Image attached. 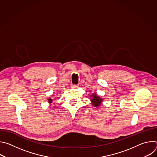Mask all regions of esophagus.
Instances as JSON below:
<instances>
[{
	"label": "esophagus",
	"mask_w": 157,
	"mask_h": 157,
	"mask_svg": "<svg viewBox=\"0 0 157 157\" xmlns=\"http://www.w3.org/2000/svg\"><path fill=\"white\" fill-rule=\"evenodd\" d=\"M79 87V84H77V85H72L71 86V88L73 89H77Z\"/></svg>",
	"instance_id": "esophagus-1"
}]
</instances>
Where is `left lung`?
Instances as JSON below:
<instances>
[{"mask_svg": "<svg viewBox=\"0 0 157 157\" xmlns=\"http://www.w3.org/2000/svg\"><path fill=\"white\" fill-rule=\"evenodd\" d=\"M90 101L91 102V104L96 108H99L101 104H102L103 99L100 96H98L96 93H93L92 96H91Z\"/></svg>", "mask_w": 157, "mask_h": 157, "instance_id": "8db88e82", "label": "left lung"}]
</instances>
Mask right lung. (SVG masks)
<instances>
[{
	"label": "right lung",
	"mask_w": 157,
	"mask_h": 157,
	"mask_svg": "<svg viewBox=\"0 0 157 157\" xmlns=\"http://www.w3.org/2000/svg\"><path fill=\"white\" fill-rule=\"evenodd\" d=\"M52 99L51 98L48 99V103H52Z\"/></svg>",
	"instance_id": "right-lung-1"
}]
</instances>
